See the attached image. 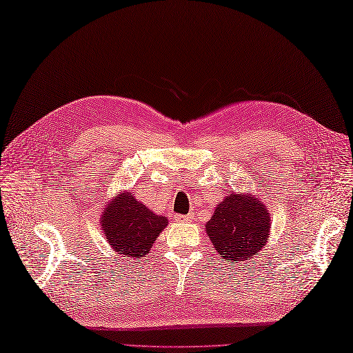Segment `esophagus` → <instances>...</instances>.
<instances>
[{
	"label": "esophagus",
	"instance_id": "obj_1",
	"mask_svg": "<svg viewBox=\"0 0 353 353\" xmlns=\"http://www.w3.org/2000/svg\"><path fill=\"white\" fill-rule=\"evenodd\" d=\"M193 217H194L193 214H187V216H178V214H176L175 220H176V221H192Z\"/></svg>",
	"mask_w": 353,
	"mask_h": 353
}]
</instances>
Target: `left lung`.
Segmentation results:
<instances>
[{"instance_id":"obj_1","label":"left lung","mask_w":353,"mask_h":353,"mask_svg":"<svg viewBox=\"0 0 353 353\" xmlns=\"http://www.w3.org/2000/svg\"><path fill=\"white\" fill-rule=\"evenodd\" d=\"M265 205L247 194H229L217 205L206 232L217 253L228 262L254 259L270 235Z\"/></svg>"}]
</instances>
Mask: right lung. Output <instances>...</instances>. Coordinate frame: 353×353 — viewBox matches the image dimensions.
Masks as SVG:
<instances>
[{
  "label": "right lung",
  "mask_w": 353,
  "mask_h": 353,
  "mask_svg": "<svg viewBox=\"0 0 353 353\" xmlns=\"http://www.w3.org/2000/svg\"><path fill=\"white\" fill-rule=\"evenodd\" d=\"M166 225V217L156 216L132 193L115 197L101 217V228L109 244L128 259H139L147 254Z\"/></svg>",
  "instance_id": "1"
}]
</instances>
